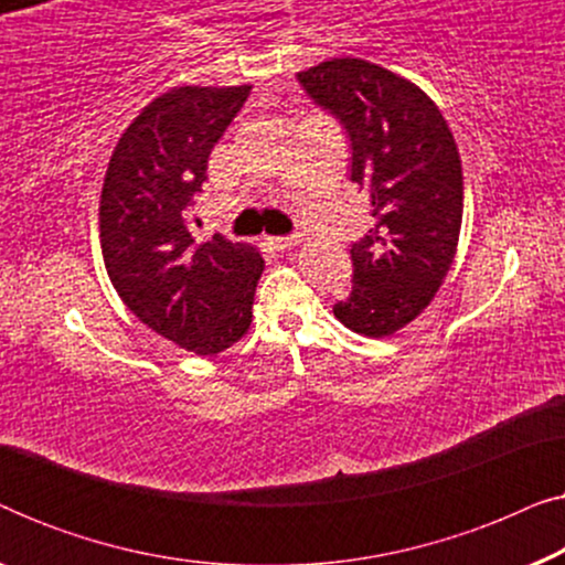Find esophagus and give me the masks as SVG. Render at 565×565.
<instances>
[{"label": "esophagus", "instance_id": "esophagus-1", "mask_svg": "<svg viewBox=\"0 0 565 565\" xmlns=\"http://www.w3.org/2000/svg\"><path fill=\"white\" fill-rule=\"evenodd\" d=\"M303 242V238H300V234H296V236H273V238H267V244L273 246V249H280V252H285V249H296V246Z\"/></svg>", "mask_w": 565, "mask_h": 565}]
</instances>
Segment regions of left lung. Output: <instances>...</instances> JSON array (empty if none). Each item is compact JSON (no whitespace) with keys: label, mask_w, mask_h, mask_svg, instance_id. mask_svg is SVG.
Instances as JSON below:
<instances>
[{"label":"left lung","mask_w":565,"mask_h":565,"mask_svg":"<svg viewBox=\"0 0 565 565\" xmlns=\"http://www.w3.org/2000/svg\"><path fill=\"white\" fill-rule=\"evenodd\" d=\"M344 122L352 182L370 192L373 226L352 246V292L334 316L362 337H391L437 296L458 252L462 167L452 130L427 92L365 58L298 74Z\"/></svg>","instance_id":"left-lung-1"}]
</instances>
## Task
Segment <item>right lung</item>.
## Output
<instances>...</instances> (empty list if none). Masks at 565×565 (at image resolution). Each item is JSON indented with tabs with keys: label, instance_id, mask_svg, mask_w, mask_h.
<instances>
[{
	"label": "right lung",
	"instance_id": "obj_1",
	"mask_svg": "<svg viewBox=\"0 0 565 565\" xmlns=\"http://www.w3.org/2000/svg\"><path fill=\"white\" fill-rule=\"evenodd\" d=\"M249 89L188 84L151 99L115 143L99 195L113 288L138 321L200 358H215L249 331L265 273L252 244L221 234L195 242L184 218L213 146Z\"/></svg>",
	"mask_w": 565,
	"mask_h": 565
}]
</instances>
